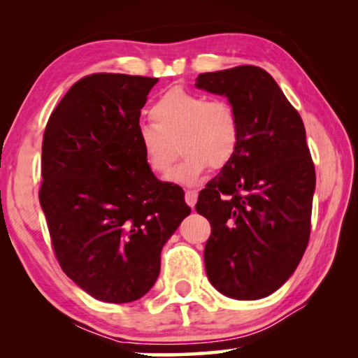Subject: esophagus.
<instances>
[{
	"label": "esophagus",
	"mask_w": 358,
	"mask_h": 358,
	"mask_svg": "<svg viewBox=\"0 0 358 358\" xmlns=\"http://www.w3.org/2000/svg\"><path fill=\"white\" fill-rule=\"evenodd\" d=\"M185 201H186L187 205H189V207H194V205H196V202H197V191L196 189H187L185 192Z\"/></svg>",
	"instance_id": "34e87169"
}]
</instances>
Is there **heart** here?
<instances>
[{
    "label": "heart",
    "mask_w": 358,
    "mask_h": 358,
    "mask_svg": "<svg viewBox=\"0 0 358 358\" xmlns=\"http://www.w3.org/2000/svg\"><path fill=\"white\" fill-rule=\"evenodd\" d=\"M155 124L138 129L145 164L155 175H166L177 157L175 142L183 159L171 175L180 185H196L208 167H226L237 153L240 117L232 102L208 99L181 87L171 88L150 108Z\"/></svg>",
    "instance_id": "b5f03b06"
}]
</instances>
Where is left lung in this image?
<instances>
[{"label": "left lung", "instance_id": "left-lung-1", "mask_svg": "<svg viewBox=\"0 0 358 358\" xmlns=\"http://www.w3.org/2000/svg\"><path fill=\"white\" fill-rule=\"evenodd\" d=\"M196 87L226 96L240 117L237 153L196 203L211 226L205 270L230 299H264L289 280L310 241L316 171L305 126L257 66L205 72Z\"/></svg>", "mask_w": 358, "mask_h": 358}]
</instances>
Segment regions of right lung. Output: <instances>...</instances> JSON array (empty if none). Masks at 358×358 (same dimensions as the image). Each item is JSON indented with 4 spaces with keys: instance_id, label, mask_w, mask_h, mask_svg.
<instances>
[{
    "instance_id": "right-lung-1",
    "label": "right lung",
    "mask_w": 358,
    "mask_h": 358,
    "mask_svg": "<svg viewBox=\"0 0 358 358\" xmlns=\"http://www.w3.org/2000/svg\"><path fill=\"white\" fill-rule=\"evenodd\" d=\"M156 77L98 72L69 88L42 141L44 210L53 252L78 287L107 303L153 287L161 251L191 213L183 189L145 164L138 118Z\"/></svg>"
}]
</instances>
